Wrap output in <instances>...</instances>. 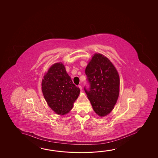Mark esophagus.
<instances>
[{"instance_id": "obj_1", "label": "esophagus", "mask_w": 158, "mask_h": 158, "mask_svg": "<svg viewBox=\"0 0 158 158\" xmlns=\"http://www.w3.org/2000/svg\"><path fill=\"white\" fill-rule=\"evenodd\" d=\"M79 88H80V91H83V89H82V87H81V86L79 85Z\"/></svg>"}]
</instances>
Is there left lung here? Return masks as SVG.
Segmentation results:
<instances>
[{
	"mask_svg": "<svg viewBox=\"0 0 158 158\" xmlns=\"http://www.w3.org/2000/svg\"><path fill=\"white\" fill-rule=\"evenodd\" d=\"M89 88L84 90L94 111L105 116L116 103L119 92V77L110 60L101 54L96 53L85 69Z\"/></svg>",
	"mask_w": 158,
	"mask_h": 158,
	"instance_id": "obj_1",
	"label": "left lung"
}]
</instances>
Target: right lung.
<instances>
[{
	"instance_id": "obj_1",
	"label": "right lung",
	"mask_w": 158,
	"mask_h": 158,
	"mask_svg": "<svg viewBox=\"0 0 158 158\" xmlns=\"http://www.w3.org/2000/svg\"><path fill=\"white\" fill-rule=\"evenodd\" d=\"M42 91L48 106L58 114H67L80 93L61 63L52 65L44 77Z\"/></svg>"
}]
</instances>
